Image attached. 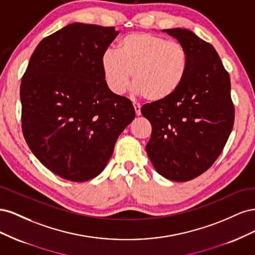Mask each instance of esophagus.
Wrapping results in <instances>:
<instances>
[{"label":"esophagus","instance_id":"1","mask_svg":"<svg viewBox=\"0 0 255 255\" xmlns=\"http://www.w3.org/2000/svg\"><path fill=\"white\" fill-rule=\"evenodd\" d=\"M133 105H134V109H135V113H136V115H137V116H139V115L141 114V112H140V109H141L140 104H139V103H136V102H134V103H133Z\"/></svg>","mask_w":255,"mask_h":255}]
</instances>
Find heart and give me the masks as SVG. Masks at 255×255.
Here are the masks:
<instances>
[{"mask_svg":"<svg viewBox=\"0 0 255 255\" xmlns=\"http://www.w3.org/2000/svg\"><path fill=\"white\" fill-rule=\"evenodd\" d=\"M100 64L113 94L122 95L132 74L137 94L156 102L179 90L188 72L189 55L180 42L148 33H132L121 38L117 51L106 49Z\"/></svg>","mask_w":255,"mask_h":255,"instance_id":"obj_1","label":"heart"}]
</instances>
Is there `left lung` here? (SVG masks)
Here are the masks:
<instances>
[{
  "mask_svg": "<svg viewBox=\"0 0 255 255\" xmlns=\"http://www.w3.org/2000/svg\"><path fill=\"white\" fill-rule=\"evenodd\" d=\"M164 32L186 48L189 67L175 94L141 107L152 126L145 150L160 175L186 182L218 158L232 132L235 109L230 75L213 45L186 28Z\"/></svg>",
  "mask_w": 255,
  "mask_h": 255,
  "instance_id": "1",
  "label": "left lung"
}]
</instances>
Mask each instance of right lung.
Returning a JSON list of instances; mask_svg holds the SVG:
<instances>
[{
    "instance_id": "1",
    "label": "right lung",
    "mask_w": 255,
    "mask_h": 255,
    "mask_svg": "<svg viewBox=\"0 0 255 255\" xmlns=\"http://www.w3.org/2000/svg\"><path fill=\"white\" fill-rule=\"evenodd\" d=\"M118 33L114 26L69 24L43 38L22 76L23 136L63 179L85 182L101 173L135 118L130 100L107 87L100 64Z\"/></svg>"
}]
</instances>
